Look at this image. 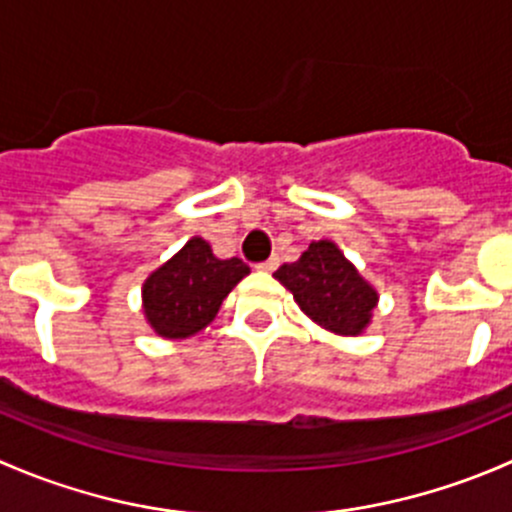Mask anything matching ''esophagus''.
Masks as SVG:
<instances>
[{
    "label": "esophagus",
    "mask_w": 512,
    "mask_h": 512,
    "mask_svg": "<svg viewBox=\"0 0 512 512\" xmlns=\"http://www.w3.org/2000/svg\"><path fill=\"white\" fill-rule=\"evenodd\" d=\"M277 265H280V257H277V255H272V257H270V260L260 262V265H257V270H265V272H272V270H277Z\"/></svg>",
    "instance_id": "34e87169"
}]
</instances>
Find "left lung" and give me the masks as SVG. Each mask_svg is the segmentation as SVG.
<instances>
[{
	"label": "left lung",
	"instance_id": "8db88e82",
	"mask_svg": "<svg viewBox=\"0 0 512 512\" xmlns=\"http://www.w3.org/2000/svg\"><path fill=\"white\" fill-rule=\"evenodd\" d=\"M275 277L294 294L302 312L329 332L359 334L376 307V292L334 242H312Z\"/></svg>",
	"mask_w": 512,
	"mask_h": 512
}]
</instances>
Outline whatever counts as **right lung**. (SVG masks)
Listing matches in <instances>:
<instances>
[{
  "mask_svg": "<svg viewBox=\"0 0 512 512\" xmlns=\"http://www.w3.org/2000/svg\"><path fill=\"white\" fill-rule=\"evenodd\" d=\"M250 267L240 257L220 260L203 237L158 267L143 285V312L160 337L183 339L208 327L223 299Z\"/></svg>",
  "mask_w": 512,
  "mask_h": 512,
  "instance_id": "right-lung-1",
  "label": "right lung"
}]
</instances>
